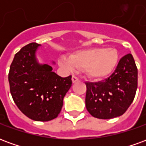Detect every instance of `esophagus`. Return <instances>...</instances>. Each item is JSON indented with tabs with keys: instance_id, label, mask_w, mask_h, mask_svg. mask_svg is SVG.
Instances as JSON below:
<instances>
[{
	"instance_id": "1",
	"label": "esophagus",
	"mask_w": 146,
	"mask_h": 146,
	"mask_svg": "<svg viewBox=\"0 0 146 146\" xmlns=\"http://www.w3.org/2000/svg\"><path fill=\"white\" fill-rule=\"evenodd\" d=\"M72 81H73V83L77 82V81H79V78L76 76H72Z\"/></svg>"
}]
</instances>
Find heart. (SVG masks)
<instances>
[{
    "instance_id": "obj_1",
    "label": "heart",
    "mask_w": 146,
    "mask_h": 146,
    "mask_svg": "<svg viewBox=\"0 0 146 146\" xmlns=\"http://www.w3.org/2000/svg\"><path fill=\"white\" fill-rule=\"evenodd\" d=\"M119 61V55L113 48H91L79 51L70 58L62 57L61 66L72 71L75 68L85 70L86 74L94 79H101L113 72Z\"/></svg>"
}]
</instances>
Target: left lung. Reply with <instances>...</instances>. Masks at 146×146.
I'll list each match as a JSON object with an SVG mask.
<instances>
[{
	"label": "left lung",
	"mask_w": 146,
	"mask_h": 146,
	"mask_svg": "<svg viewBox=\"0 0 146 146\" xmlns=\"http://www.w3.org/2000/svg\"><path fill=\"white\" fill-rule=\"evenodd\" d=\"M87 110L98 119H112L125 113L138 88V69L131 54L120 58L111 75L104 80L85 83Z\"/></svg>",
	"instance_id": "8db88e82"
}]
</instances>
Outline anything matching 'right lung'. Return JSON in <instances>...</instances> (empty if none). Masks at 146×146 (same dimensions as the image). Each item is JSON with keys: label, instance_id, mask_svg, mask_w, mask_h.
<instances>
[{"label": "right lung", "instance_id": "right-lung-1", "mask_svg": "<svg viewBox=\"0 0 146 146\" xmlns=\"http://www.w3.org/2000/svg\"><path fill=\"white\" fill-rule=\"evenodd\" d=\"M40 44L24 46L15 55L8 73L10 92L22 113L36 121H49L60 113L72 76L61 77L47 64L40 65L35 53Z\"/></svg>", "mask_w": 146, "mask_h": 146}]
</instances>
